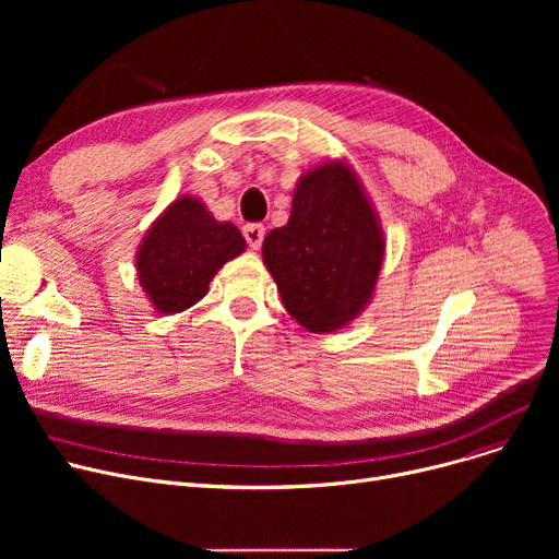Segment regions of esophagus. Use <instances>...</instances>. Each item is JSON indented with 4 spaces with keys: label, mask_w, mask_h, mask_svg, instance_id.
<instances>
[{
    "label": "esophagus",
    "mask_w": 559,
    "mask_h": 559,
    "mask_svg": "<svg viewBox=\"0 0 559 559\" xmlns=\"http://www.w3.org/2000/svg\"><path fill=\"white\" fill-rule=\"evenodd\" d=\"M242 233H245L247 245H249L253 251L260 249V245H262V240H264V226H262V224H247V226L242 228Z\"/></svg>",
    "instance_id": "34e87169"
}]
</instances>
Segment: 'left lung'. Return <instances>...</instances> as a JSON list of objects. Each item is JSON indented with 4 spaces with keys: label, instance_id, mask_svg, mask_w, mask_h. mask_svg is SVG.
<instances>
[{
    "label": "left lung",
    "instance_id": "8db88e82",
    "mask_svg": "<svg viewBox=\"0 0 559 559\" xmlns=\"http://www.w3.org/2000/svg\"><path fill=\"white\" fill-rule=\"evenodd\" d=\"M383 258V226L346 160L304 171L287 224L262 242L285 310L310 333H335L362 314Z\"/></svg>",
    "mask_w": 559,
    "mask_h": 559
}]
</instances>
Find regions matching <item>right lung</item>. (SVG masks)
<instances>
[{
  "instance_id": "add662e5",
  "label": "right lung",
  "mask_w": 559,
  "mask_h": 559,
  "mask_svg": "<svg viewBox=\"0 0 559 559\" xmlns=\"http://www.w3.org/2000/svg\"><path fill=\"white\" fill-rule=\"evenodd\" d=\"M245 249L238 226L217 222L201 199L183 194L144 233L135 253L138 281L156 312H183L205 297L213 276Z\"/></svg>"
}]
</instances>
